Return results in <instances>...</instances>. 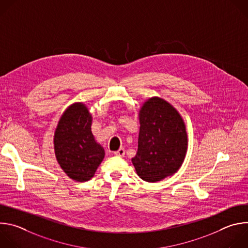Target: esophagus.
<instances>
[{"instance_id":"obj_1","label":"esophagus","mask_w":248,"mask_h":248,"mask_svg":"<svg viewBox=\"0 0 248 248\" xmlns=\"http://www.w3.org/2000/svg\"><path fill=\"white\" fill-rule=\"evenodd\" d=\"M124 153H125V150H124V148H120L118 151L114 152V154H115L116 156H120V157H123V156L124 155Z\"/></svg>"}]
</instances>
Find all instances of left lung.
Listing matches in <instances>:
<instances>
[{
	"mask_svg": "<svg viewBox=\"0 0 248 248\" xmlns=\"http://www.w3.org/2000/svg\"><path fill=\"white\" fill-rule=\"evenodd\" d=\"M139 121L138 149L131 161L141 179L156 183L182 166L187 147L186 125L172 106L158 97L144 103Z\"/></svg>",
	"mask_w": 248,
	"mask_h": 248,
	"instance_id": "8db88e82",
	"label": "left lung"
}]
</instances>
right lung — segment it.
<instances>
[{
    "instance_id": "right-lung-1",
    "label": "right lung",
    "mask_w": 248,
    "mask_h": 248,
    "mask_svg": "<svg viewBox=\"0 0 248 248\" xmlns=\"http://www.w3.org/2000/svg\"><path fill=\"white\" fill-rule=\"evenodd\" d=\"M92 118L82 103L62 116L54 137L55 153L63 171L77 182L89 181L104 159L103 147L91 132Z\"/></svg>"
}]
</instances>
